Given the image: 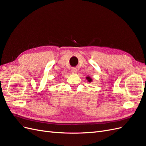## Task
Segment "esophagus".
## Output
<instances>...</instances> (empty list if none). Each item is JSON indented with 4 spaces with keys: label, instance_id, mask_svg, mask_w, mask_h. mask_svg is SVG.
I'll return each instance as SVG.
<instances>
[{
    "label": "esophagus",
    "instance_id": "esophagus-1",
    "mask_svg": "<svg viewBox=\"0 0 146 146\" xmlns=\"http://www.w3.org/2000/svg\"><path fill=\"white\" fill-rule=\"evenodd\" d=\"M72 73L73 74L77 73V69H76V68H72Z\"/></svg>",
    "mask_w": 146,
    "mask_h": 146
}]
</instances>
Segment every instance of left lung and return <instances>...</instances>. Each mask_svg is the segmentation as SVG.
I'll return each instance as SVG.
<instances>
[{
    "label": "left lung",
    "instance_id": "8db88e82",
    "mask_svg": "<svg viewBox=\"0 0 146 146\" xmlns=\"http://www.w3.org/2000/svg\"><path fill=\"white\" fill-rule=\"evenodd\" d=\"M86 79H87V80H88V81H89V82H92V80L91 78H90L89 76H87V77L86 78Z\"/></svg>",
    "mask_w": 146,
    "mask_h": 146
}]
</instances>
